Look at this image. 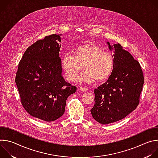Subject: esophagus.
<instances>
[{
  "label": "esophagus",
  "instance_id": "34e87169",
  "mask_svg": "<svg viewBox=\"0 0 158 158\" xmlns=\"http://www.w3.org/2000/svg\"><path fill=\"white\" fill-rule=\"evenodd\" d=\"M79 89H80V91H81L82 92H86L87 91V89L84 86H80Z\"/></svg>",
  "mask_w": 158,
  "mask_h": 158
}]
</instances>
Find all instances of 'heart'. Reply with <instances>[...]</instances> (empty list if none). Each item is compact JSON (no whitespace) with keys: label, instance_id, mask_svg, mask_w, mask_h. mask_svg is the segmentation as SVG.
<instances>
[{"label":"heart","instance_id":"1","mask_svg":"<svg viewBox=\"0 0 158 158\" xmlns=\"http://www.w3.org/2000/svg\"><path fill=\"white\" fill-rule=\"evenodd\" d=\"M73 56H65L62 65L67 79L74 81L82 68L84 71L77 78L80 82L90 83L107 81L114 69V57L109 52L93 42H87L77 46Z\"/></svg>","mask_w":158,"mask_h":158}]
</instances>
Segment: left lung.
<instances>
[{"mask_svg":"<svg viewBox=\"0 0 158 158\" xmlns=\"http://www.w3.org/2000/svg\"><path fill=\"white\" fill-rule=\"evenodd\" d=\"M107 44L114 51V69L108 80L94 89L95 104L91 109L93 118L102 124L121 120L136 109L144 82L139 62L119 44Z\"/></svg>","mask_w":158,"mask_h":158,"instance_id":"8db88e82","label":"left lung"}]
</instances>
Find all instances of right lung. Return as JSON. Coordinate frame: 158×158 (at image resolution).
<instances>
[{"mask_svg": "<svg viewBox=\"0 0 158 158\" xmlns=\"http://www.w3.org/2000/svg\"><path fill=\"white\" fill-rule=\"evenodd\" d=\"M60 35L46 36L29 46L15 79L22 106L32 116L47 122L63 115L67 98L77 89L62 76Z\"/></svg>", "mask_w": 158, "mask_h": 158, "instance_id": "1", "label": "right lung"}]
</instances>
